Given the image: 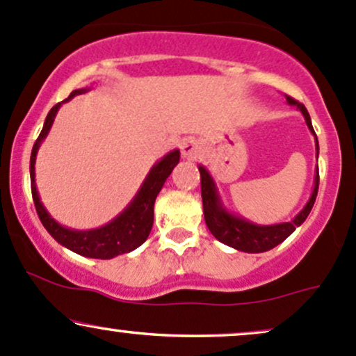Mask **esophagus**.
<instances>
[{"label": "esophagus", "mask_w": 356, "mask_h": 356, "mask_svg": "<svg viewBox=\"0 0 356 356\" xmlns=\"http://www.w3.org/2000/svg\"><path fill=\"white\" fill-rule=\"evenodd\" d=\"M181 149H182V155L186 159H194L195 155H197V152H199L197 142H195L194 138H186V140L182 142Z\"/></svg>", "instance_id": "1"}]
</instances>
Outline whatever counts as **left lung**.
I'll return each instance as SVG.
<instances>
[{
	"label": "left lung",
	"instance_id": "8db88e82",
	"mask_svg": "<svg viewBox=\"0 0 356 356\" xmlns=\"http://www.w3.org/2000/svg\"><path fill=\"white\" fill-rule=\"evenodd\" d=\"M288 105H295L300 110L301 115L305 117L306 125H308L309 132L314 137V145H316V161L318 154H320V145H318L316 134H314L312 118H309L308 110L300 102L293 100L291 97L286 95ZM199 172H201V194H202V207H204V219H206L207 227L212 232L216 239L220 241L226 246L238 249L243 252H264L269 249L276 248L283 241L295 232L296 227H300L305 222L308 214L313 209V204L316 201L318 194V182H320V175L314 172L313 191L309 195L308 202L305 204L303 209L288 222H277V224H256L243 216L234 214L224 206L222 197H220L216 181L212 179L209 170L204 165H199Z\"/></svg>",
	"mask_w": 356,
	"mask_h": 356
}]
</instances>
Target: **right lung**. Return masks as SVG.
Here are the masks:
<instances>
[{
    "label": "right lung",
    "mask_w": 356,
    "mask_h": 356,
    "mask_svg": "<svg viewBox=\"0 0 356 356\" xmlns=\"http://www.w3.org/2000/svg\"><path fill=\"white\" fill-rule=\"evenodd\" d=\"M92 87H85L73 90L68 99H65L60 104H56L50 112H48L42 134L36 138L33 150H31L30 159V179H31V194H33V201L38 218L42 220L44 229L51 234V238L56 243L61 244L63 248L70 249L76 254L85 257H93V259H112V257L127 254V252L134 251L138 246L145 243L149 238L150 229L154 224V204L157 199L159 192L164 186L167 177L174 170V167L179 164L181 152L179 149L170 150L165 154L161 161H157L150 167L149 174L145 175L144 182L138 187L137 194L134 199L127 204V207L120 214H117L110 222L104 226L95 227V229H72V227L63 226L58 220L53 219V216L43 206L42 199H40L38 189H36V179H35V164H36V154H38L40 145L47 138L50 132L53 122H55L56 113L60 107L67 102H70L73 97L87 93Z\"/></svg>",
    "instance_id": "1"
}]
</instances>
